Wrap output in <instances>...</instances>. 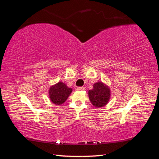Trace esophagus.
I'll return each mask as SVG.
<instances>
[{
  "label": "esophagus",
  "mask_w": 159,
  "mask_h": 159,
  "mask_svg": "<svg viewBox=\"0 0 159 159\" xmlns=\"http://www.w3.org/2000/svg\"><path fill=\"white\" fill-rule=\"evenodd\" d=\"M77 89H78V91H83L85 89V88L84 87H78V88H77Z\"/></svg>",
  "instance_id": "obj_1"
}]
</instances>
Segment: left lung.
<instances>
[{
  "instance_id": "obj_1",
  "label": "left lung",
  "mask_w": 159,
  "mask_h": 159,
  "mask_svg": "<svg viewBox=\"0 0 159 159\" xmlns=\"http://www.w3.org/2000/svg\"><path fill=\"white\" fill-rule=\"evenodd\" d=\"M111 89L109 86L102 81L96 82L93 85V89L88 91V96L91 103L95 107L102 108L105 107L111 98Z\"/></svg>"
}]
</instances>
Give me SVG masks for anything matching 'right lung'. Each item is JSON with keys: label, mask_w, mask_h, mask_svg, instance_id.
I'll list each match as a JSON object with an SVG mask.
<instances>
[{"label": "right lung", "mask_w": 159, "mask_h": 159, "mask_svg": "<svg viewBox=\"0 0 159 159\" xmlns=\"http://www.w3.org/2000/svg\"><path fill=\"white\" fill-rule=\"evenodd\" d=\"M72 91L73 89L68 87L65 83L59 81L50 87L48 90L50 100L56 105H61L66 102Z\"/></svg>", "instance_id": "obj_1"}]
</instances>
